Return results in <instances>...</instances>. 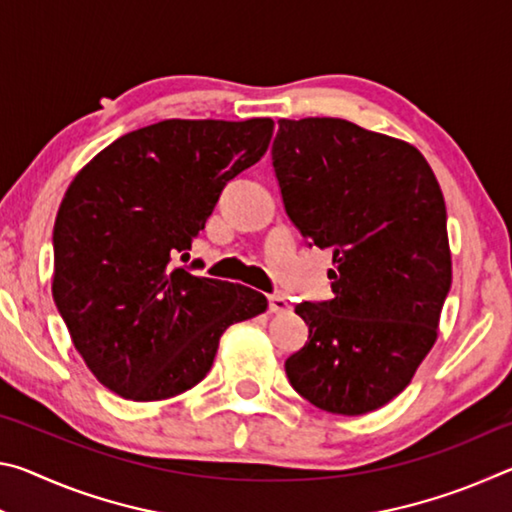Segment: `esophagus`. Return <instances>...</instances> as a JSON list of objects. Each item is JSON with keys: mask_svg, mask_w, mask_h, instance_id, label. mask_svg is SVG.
<instances>
[{"mask_svg": "<svg viewBox=\"0 0 512 512\" xmlns=\"http://www.w3.org/2000/svg\"><path fill=\"white\" fill-rule=\"evenodd\" d=\"M268 309H271V314H287L291 302L284 296H268Z\"/></svg>", "mask_w": 512, "mask_h": 512, "instance_id": "34e87169", "label": "esophagus"}]
</instances>
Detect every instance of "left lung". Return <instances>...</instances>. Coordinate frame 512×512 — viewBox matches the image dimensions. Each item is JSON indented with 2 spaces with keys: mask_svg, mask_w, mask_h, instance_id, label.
Wrapping results in <instances>:
<instances>
[{
  "mask_svg": "<svg viewBox=\"0 0 512 512\" xmlns=\"http://www.w3.org/2000/svg\"><path fill=\"white\" fill-rule=\"evenodd\" d=\"M273 169L302 237L332 250L329 302H300L305 348L284 363L318 409L363 415L411 384L452 287L445 198L413 144L348 119H280Z\"/></svg>",
  "mask_w": 512,
  "mask_h": 512,
  "instance_id": "left-lung-1",
  "label": "left lung"
}]
</instances>
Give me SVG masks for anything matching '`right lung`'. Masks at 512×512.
<instances>
[{
    "label": "right lung",
    "instance_id": "1",
    "mask_svg": "<svg viewBox=\"0 0 512 512\" xmlns=\"http://www.w3.org/2000/svg\"><path fill=\"white\" fill-rule=\"evenodd\" d=\"M271 137L268 117L164 119L121 135L69 183L51 293L108 391L133 402L185 393L210 372L225 329L266 311L262 293L173 268L171 257Z\"/></svg>",
    "mask_w": 512,
    "mask_h": 512
}]
</instances>
